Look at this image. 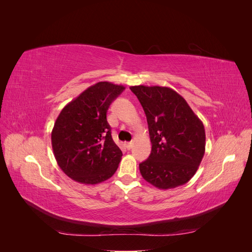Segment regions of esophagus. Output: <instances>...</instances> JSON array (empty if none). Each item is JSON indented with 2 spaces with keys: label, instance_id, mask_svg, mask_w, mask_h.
I'll return each instance as SVG.
<instances>
[{
  "label": "esophagus",
  "instance_id": "esophagus-1",
  "mask_svg": "<svg viewBox=\"0 0 252 252\" xmlns=\"http://www.w3.org/2000/svg\"><path fill=\"white\" fill-rule=\"evenodd\" d=\"M132 146H133V143H132V142H128V143H126V147H127V149H131V148H132Z\"/></svg>",
  "mask_w": 252,
  "mask_h": 252
}]
</instances>
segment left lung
Listing matches in <instances>:
<instances>
[{
    "instance_id": "obj_1",
    "label": "left lung",
    "mask_w": 252,
    "mask_h": 252,
    "mask_svg": "<svg viewBox=\"0 0 252 252\" xmlns=\"http://www.w3.org/2000/svg\"><path fill=\"white\" fill-rule=\"evenodd\" d=\"M148 123L151 154L142 162L145 181L158 189L184 185L195 174L205 154L202 121L177 91L161 86H131Z\"/></svg>"
}]
</instances>
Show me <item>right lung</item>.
Segmentation results:
<instances>
[{
    "mask_svg": "<svg viewBox=\"0 0 252 252\" xmlns=\"http://www.w3.org/2000/svg\"><path fill=\"white\" fill-rule=\"evenodd\" d=\"M124 86L98 82L68 103L51 131L57 163L73 181L94 185L117 171L123 154L113 142L107 110Z\"/></svg>",
    "mask_w": 252,
    "mask_h": 252,
    "instance_id": "obj_1",
    "label": "right lung"
}]
</instances>
